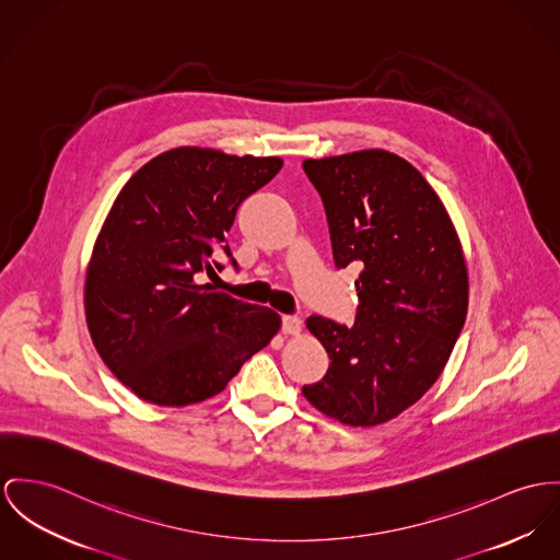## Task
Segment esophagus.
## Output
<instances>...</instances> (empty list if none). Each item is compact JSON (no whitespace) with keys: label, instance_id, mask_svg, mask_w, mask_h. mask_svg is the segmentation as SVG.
Returning <instances> with one entry per match:
<instances>
[{"label":"esophagus","instance_id":"esophagus-1","mask_svg":"<svg viewBox=\"0 0 560 560\" xmlns=\"http://www.w3.org/2000/svg\"><path fill=\"white\" fill-rule=\"evenodd\" d=\"M281 330H283V335H288V337H299L302 332L301 317H296V315H285Z\"/></svg>","mask_w":560,"mask_h":560}]
</instances>
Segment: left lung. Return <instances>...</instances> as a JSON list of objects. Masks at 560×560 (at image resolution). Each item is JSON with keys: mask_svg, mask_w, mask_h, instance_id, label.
<instances>
[{"mask_svg": "<svg viewBox=\"0 0 560 560\" xmlns=\"http://www.w3.org/2000/svg\"><path fill=\"white\" fill-rule=\"evenodd\" d=\"M302 168L322 196L335 264L360 266L353 326L306 319L330 366L302 396L347 427H380L416 405L452 355L469 306L463 243L429 180L396 153L364 149Z\"/></svg>", "mask_w": 560, "mask_h": 560, "instance_id": "obj_1", "label": "left lung"}]
</instances>
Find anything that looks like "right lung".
Returning <instances> with one entry per match:
<instances>
[{
	"label": "right lung",
	"instance_id": "add662e5",
	"mask_svg": "<svg viewBox=\"0 0 560 560\" xmlns=\"http://www.w3.org/2000/svg\"><path fill=\"white\" fill-rule=\"evenodd\" d=\"M281 166V158L176 147L115 198L86 264V328L138 398L160 407L213 398L279 332V313L202 277L221 270V252L230 256L225 234L241 202Z\"/></svg>",
	"mask_w": 560,
	"mask_h": 560
}]
</instances>
